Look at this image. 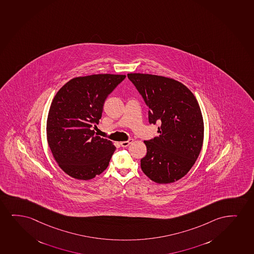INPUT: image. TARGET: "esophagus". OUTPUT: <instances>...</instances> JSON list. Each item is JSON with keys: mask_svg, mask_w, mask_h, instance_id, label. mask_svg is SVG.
I'll list each match as a JSON object with an SVG mask.
<instances>
[{"mask_svg": "<svg viewBox=\"0 0 254 254\" xmlns=\"http://www.w3.org/2000/svg\"><path fill=\"white\" fill-rule=\"evenodd\" d=\"M132 141H133L132 138H129L128 140H127V141L121 142V145H122V147H127V146H128Z\"/></svg>", "mask_w": 254, "mask_h": 254, "instance_id": "obj_1", "label": "esophagus"}]
</instances>
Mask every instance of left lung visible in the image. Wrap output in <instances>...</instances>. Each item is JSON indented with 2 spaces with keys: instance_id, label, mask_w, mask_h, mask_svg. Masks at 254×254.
<instances>
[{
  "instance_id": "8db88e82",
  "label": "left lung",
  "mask_w": 254,
  "mask_h": 254,
  "mask_svg": "<svg viewBox=\"0 0 254 254\" xmlns=\"http://www.w3.org/2000/svg\"><path fill=\"white\" fill-rule=\"evenodd\" d=\"M148 107L150 124L160 123L158 137L145 140L147 153L142 171L158 184L178 181L188 173L201 152L203 120L193 93L176 80L149 74L130 73Z\"/></svg>"
}]
</instances>
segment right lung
<instances>
[{"mask_svg":"<svg viewBox=\"0 0 254 254\" xmlns=\"http://www.w3.org/2000/svg\"><path fill=\"white\" fill-rule=\"evenodd\" d=\"M125 75L79 76L58 91L50 108L46 133L53 157L72 178L89 180L105 171L116 146L95 135L107 97Z\"/></svg>","mask_w":254,"mask_h":254,"instance_id":"obj_1","label":"right lung"}]
</instances>
